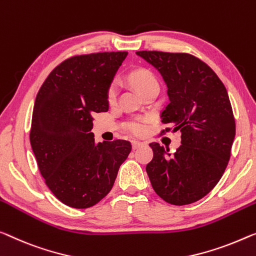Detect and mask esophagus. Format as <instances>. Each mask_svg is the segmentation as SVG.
<instances>
[{
  "label": "esophagus",
  "mask_w": 256,
  "mask_h": 256,
  "mask_svg": "<svg viewBox=\"0 0 256 256\" xmlns=\"http://www.w3.org/2000/svg\"><path fill=\"white\" fill-rule=\"evenodd\" d=\"M142 144H144V142H140V141H132L133 150H138V148H140Z\"/></svg>",
  "instance_id": "obj_1"
}]
</instances>
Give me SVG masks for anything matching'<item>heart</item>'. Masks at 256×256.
Returning a JSON list of instances; mask_svg holds the SVG:
<instances>
[{
	"label": "heart",
	"mask_w": 256,
	"mask_h": 256,
	"mask_svg": "<svg viewBox=\"0 0 256 256\" xmlns=\"http://www.w3.org/2000/svg\"><path fill=\"white\" fill-rule=\"evenodd\" d=\"M130 82H131L132 86L139 92L141 95H144L148 90L152 88V87H158V82L156 80L155 76L152 74L150 71L146 70V68H136L130 74ZM118 86L117 82H114L112 85L109 86L108 93H106V98H108L109 104H114L117 98ZM128 131L134 136H144L147 132V125L146 122L142 120H134L130 122L128 124Z\"/></svg>",
	"instance_id": "obj_1"
}]
</instances>
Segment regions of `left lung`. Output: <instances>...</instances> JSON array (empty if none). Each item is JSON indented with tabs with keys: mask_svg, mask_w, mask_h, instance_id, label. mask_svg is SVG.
Wrapping results in <instances>:
<instances>
[{
	"mask_svg": "<svg viewBox=\"0 0 256 256\" xmlns=\"http://www.w3.org/2000/svg\"><path fill=\"white\" fill-rule=\"evenodd\" d=\"M154 66L168 87L170 102L161 122L182 132L174 152L152 142L146 171L156 194L170 204L199 201L215 188L226 171L236 136V120L224 84L210 66L188 52H136Z\"/></svg>",
	"mask_w": 256,
	"mask_h": 256,
	"instance_id": "8db88e82",
	"label": "left lung"
}]
</instances>
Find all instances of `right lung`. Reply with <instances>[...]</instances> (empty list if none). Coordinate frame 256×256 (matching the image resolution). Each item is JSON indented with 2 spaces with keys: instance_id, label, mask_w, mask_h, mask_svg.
<instances>
[{
  "instance_id": "add662e5",
  "label": "right lung",
  "mask_w": 256,
  "mask_h": 256,
  "mask_svg": "<svg viewBox=\"0 0 256 256\" xmlns=\"http://www.w3.org/2000/svg\"><path fill=\"white\" fill-rule=\"evenodd\" d=\"M128 52L68 57L52 70L36 95L30 141L46 185L62 204L90 208L110 192L132 150L126 140L95 144L94 115L109 109L114 76Z\"/></svg>"
}]
</instances>
